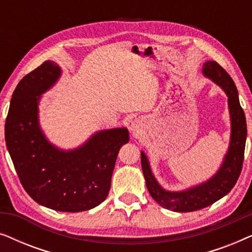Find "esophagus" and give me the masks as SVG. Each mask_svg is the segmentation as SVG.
<instances>
[{"label": "esophagus", "instance_id": "34e87169", "mask_svg": "<svg viewBox=\"0 0 252 252\" xmlns=\"http://www.w3.org/2000/svg\"><path fill=\"white\" fill-rule=\"evenodd\" d=\"M130 129L132 130H136L137 129V124L134 122V123H132V126H130Z\"/></svg>", "mask_w": 252, "mask_h": 252}]
</instances>
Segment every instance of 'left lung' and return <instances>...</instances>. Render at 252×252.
<instances>
[{"instance_id":"obj_1","label":"left lung","mask_w":252,"mask_h":252,"mask_svg":"<svg viewBox=\"0 0 252 252\" xmlns=\"http://www.w3.org/2000/svg\"><path fill=\"white\" fill-rule=\"evenodd\" d=\"M203 74L220 86L228 97L232 124L229 148L218 172L206 182L182 191H168L161 187L151 172L146 154L141 151V165L146 185L151 197L160 206L175 212H191L213 204L228 194L239 179L244 158L247 139V122L241 108L236 86L230 75L215 61L203 64Z\"/></svg>"}]
</instances>
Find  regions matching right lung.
<instances>
[{
    "instance_id": "right-lung-1",
    "label": "right lung",
    "mask_w": 252,
    "mask_h": 252,
    "mask_svg": "<svg viewBox=\"0 0 252 252\" xmlns=\"http://www.w3.org/2000/svg\"><path fill=\"white\" fill-rule=\"evenodd\" d=\"M61 75V67L47 61L26 74L12 94L5 120V143L24 189L34 201L63 212L91 210L104 201L127 128L94 134L71 151L60 150L39 126L37 104Z\"/></svg>"
}]
</instances>
